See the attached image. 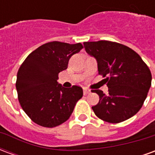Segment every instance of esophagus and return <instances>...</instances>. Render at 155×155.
Here are the masks:
<instances>
[{"instance_id": "obj_1", "label": "esophagus", "mask_w": 155, "mask_h": 155, "mask_svg": "<svg viewBox=\"0 0 155 155\" xmlns=\"http://www.w3.org/2000/svg\"><path fill=\"white\" fill-rule=\"evenodd\" d=\"M83 93H84V94H88L91 93V91L89 89H87V88H84L83 89Z\"/></svg>"}]
</instances>
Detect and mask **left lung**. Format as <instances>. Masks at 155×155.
I'll return each mask as SVG.
<instances>
[{"instance_id":"obj_1","label":"left lung","mask_w":155,"mask_h":155,"mask_svg":"<svg viewBox=\"0 0 155 155\" xmlns=\"http://www.w3.org/2000/svg\"><path fill=\"white\" fill-rule=\"evenodd\" d=\"M88 54L98 63L99 74L106 77L109 93L92 90L100 101L92 107L95 115L105 122L117 124L140 110L147 97L152 75L139 54L124 45L109 41L84 42Z\"/></svg>"}]
</instances>
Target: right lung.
<instances>
[{
	"label": "right lung",
	"mask_w": 155,
	"mask_h": 155,
	"mask_svg": "<svg viewBox=\"0 0 155 155\" xmlns=\"http://www.w3.org/2000/svg\"><path fill=\"white\" fill-rule=\"evenodd\" d=\"M82 48L81 43L48 42L32 51L19 68L15 83L18 101L34 123L53 128L70 118L83 91L77 85L65 89L58 84V75Z\"/></svg>",
	"instance_id": "right-lung-1"
}]
</instances>
